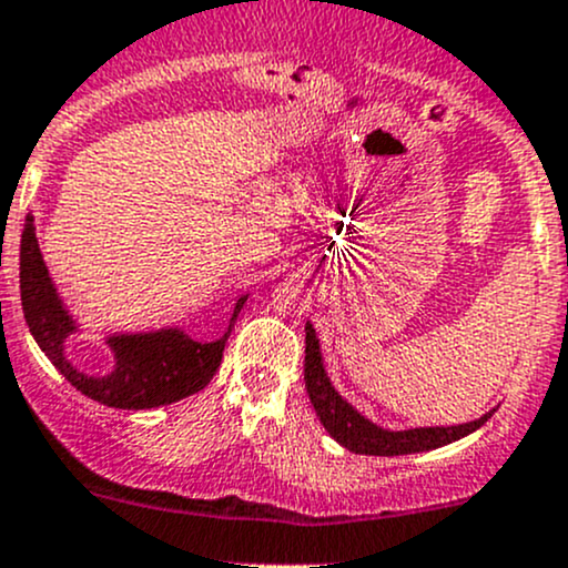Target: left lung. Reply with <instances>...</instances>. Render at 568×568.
Segmentation results:
<instances>
[{"label":"left lung","instance_id":"8db88e82","mask_svg":"<svg viewBox=\"0 0 568 568\" xmlns=\"http://www.w3.org/2000/svg\"><path fill=\"white\" fill-rule=\"evenodd\" d=\"M304 384H307L310 403H313L315 414H318L321 425L326 433L356 455H373V457H397V455H419V452L440 449L446 444L465 438V435L476 433L489 416L495 414L487 410L479 419L465 422V425L449 427H408V429H389L375 425L373 419L359 414L348 399L334 389L329 373L324 367V354H321V339L315 334L313 324L307 321L304 326Z\"/></svg>","mask_w":568,"mask_h":568}]
</instances>
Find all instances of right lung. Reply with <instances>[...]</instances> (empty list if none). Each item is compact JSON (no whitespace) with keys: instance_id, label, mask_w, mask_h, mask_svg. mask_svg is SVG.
<instances>
[{"instance_id":"1","label":"right lung","mask_w":568,"mask_h":568,"mask_svg":"<svg viewBox=\"0 0 568 568\" xmlns=\"http://www.w3.org/2000/svg\"><path fill=\"white\" fill-rule=\"evenodd\" d=\"M247 294L236 296L229 329L212 343H199L182 326H163L149 332H109L103 334L113 356L105 375H89L68 356V339L81 332L40 253L34 217L27 214L21 234V307L34 343L48 362L94 403L122 410H146L171 405L176 399L201 392L223 362L225 339L242 313Z\"/></svg>"}]
</instances>
